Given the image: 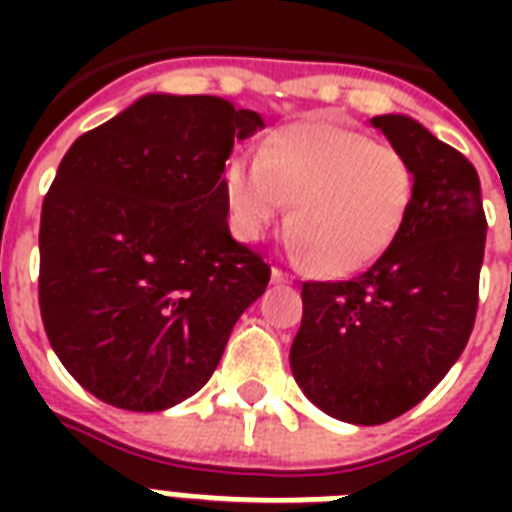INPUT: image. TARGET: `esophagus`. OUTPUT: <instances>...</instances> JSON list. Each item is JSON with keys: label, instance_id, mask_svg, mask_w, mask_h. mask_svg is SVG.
Masks as SVG:
<instances>
[{"label": "esophagus", "instance_id": "1", "mask_svg": "<svg viewBox=\"0 0 512 512\" xmlns=\"http://www.w3.org/2000/svg\"><path fill=\"white\" fill-rule=\"evenodd\" d=\"M271 279L276 281V284H281V281H292V276H289L287 271H281V268H273Z\"/></svg>", "mask_w": 512, "mask_h": 512}]
</instances>
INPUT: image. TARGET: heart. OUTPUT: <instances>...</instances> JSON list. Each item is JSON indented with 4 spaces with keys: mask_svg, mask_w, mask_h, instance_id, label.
<instances>
[{
    "mask_svg": "<svg viewBox=\"0 0 512 512\" xmlns=\"http://www.w3.org/2000/svg\"><path fill=\"white\" fill-rule=\"evenodd\" d=\"M414 193L401 151L335 124H292L260 156H233L223 196L233 233L263 239L289 209L297 252L329 276L377 260L404 223Z\"/></svg>",
    "mask_w": 512,
    "mask_h": 512,
    "instance_id": "1",
    "label": "heart"
}]
</instances>
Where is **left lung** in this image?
<instances>
[{
    "instance_id": "left-lung-1",
    "label": "left lung",
    "mask_w": 512,
    "mask_h": 512,
    "mask_svg": "<svg viewBox=\"0 0 512 512\" xmlns=\"http://www.w3.org/2000/svg\"><path fill=\"white\" fill-rule=\"evenodd\" d=\"M372 124L412 167V204L358 276L305 281L289 350L305 396L353 425L396 420L444 380L476 324L486 244L476 167L409 116Z\"/></svg>"
}]
</instances>
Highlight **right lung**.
<instances>
[{
    "instance_id": "right-lung-1",
    "label": "right lung",
    "mask_w": 512,
    "mask_h": 512,
    "mask_svg": "<svg viewBox=\"0 0 512 512\" xmlns=\"http://www.w3.org/2000/svg\"><path fill=\"white\" fill-rule=\"evenodd\" d=\"M260 114L146 95L68 148L42 204L39 311L60 364L130 412L180 404L220 364L271 265L228 231L225 159Z\"/></svg>"
}]
</instances>
